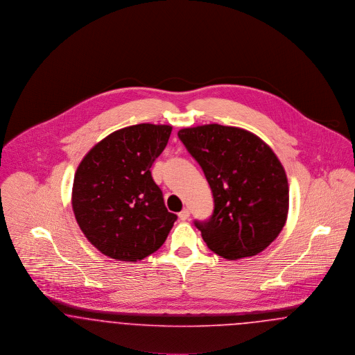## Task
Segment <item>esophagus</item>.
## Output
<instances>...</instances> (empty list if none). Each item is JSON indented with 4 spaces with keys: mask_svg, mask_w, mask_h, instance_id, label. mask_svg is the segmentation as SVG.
Segmentation results:
<instances>
[{
    "mask_svg": "<svg viewBox=\"0 0 355 355\" xmlns=\"http://www.w3.org/2000/svg\"><path fill=\"white\" fill-rule=\"evenodd\" d=\"M179 219H180V220H183V222L189 219V209H188V208H184L183 211H180V212H179Z\"/></svg>",
    "mask_w": 355,
    "mask_h": 355,
    "instance_id": "obj_1",
    "label": "esophagus"
}]
</instances>
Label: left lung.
Here are the masks:
<instances>
[{
    "mask_svg": "<svg viewBox=\"0 0 355 355\" xmlns=\"http://www.w3.org/2000/svg\"><path fill=\"white\" fill-rule=\"evenodd\" d=\"M178 136L212 189V216L195 222L208 248L228 261L267 248L288 214V182L274 150L252 132L220 124L183 128Z\"/></svg>",
    "mask_w": 355,
    "mask_h": 355,
    "instance_id": "obj_1",
    "label": "left lung"
}]
</instances>
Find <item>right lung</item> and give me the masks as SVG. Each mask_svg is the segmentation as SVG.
I'll list each match as a JSON object with an SVG mask.
<instances>
[{
  "label": "right lung",
  "mask_w": 355,
  "mask_h": 355,
  "mask_svg": "<svg viewBox=\"0 0 355 355\" xmlns=\"http://www.w3.org/2000/svg\"><path fill=\"white\" fill-rule=\"evenodd\" d=\"M171 132V125L148 123L112 132L76 169V222L105 257L135 263L166 242L178 216L166 208L150 168Z\"/></svg>",
  "instance_id": "right-lung-1"
}]
</instances>
